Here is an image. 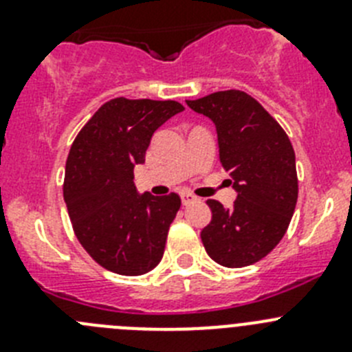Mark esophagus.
<instances>
[{"instance_id":"34e87169","label":"esophagus","mask_w":352,"mask_h":352,"mask_svg":"<svg viewBox=\"0 0 352 352\" xmlns=\"http://www.w3.org/2000/svg\"><path fill=\"white\" fill-rule=\"evenodd\" d=\"M195 195H192L190 192H183L182 194V203H183V206H188V204H192L195 201Z\"/></svg>"}]
</instances>
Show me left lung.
<instances>
[{
  "instance_id": "left-lung-1",
  "label": "left lung",
  "mask_w": 352,
  "mask_h": 352,
  "mask_svg": "<svg viewBox=\"0 0 352 352\" xmlns=\"http://www.w3.org/2000/svg\"><path fill=\"white\" fill-rule=\"evenodd\" d=\"M213 121L219 158L236 201L208 199L211 222L201 232L208 256L226 268L257 263L278 245L298 201L296 157L287 133L250 95L238 89L186 100Z\"/></svg>"
}]
</instances>
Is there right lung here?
<instances>
[{
  "label": "right lung",
  "instance_id": "obj_1",
  "mask_svg": "<svg viewBox=\"0 0 352 352\" xmlns=\"http://www.w3.org/2000/svg\"><path fill=\"white\" fill-rule=\"evenodd\" d=\"M174 100L114 98L82 126L65 167L63 197L77 239L105 270L144 275L162 261L178 194H139L133 167L153 133L183 111Z\"/></svg>",
  "mask_w": 352,
  "mask_h": 352
}]
</instances>
